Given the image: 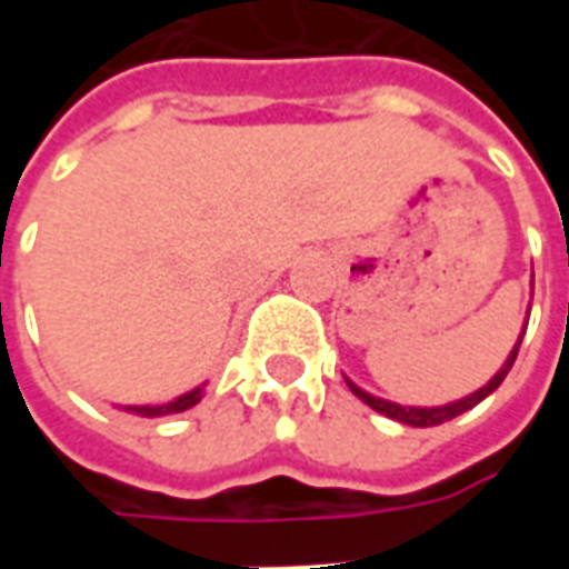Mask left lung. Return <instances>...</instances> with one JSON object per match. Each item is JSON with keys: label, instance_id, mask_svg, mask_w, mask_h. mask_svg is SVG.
<instances>
[{"label": "left lung", "instance_id": "left-lung-1", "mask_svg": "<svg viewBox=\"0 0 569 569\" xmlns=\"http://www.w3.org/2000/svg\"><path fill=\"white\" fill-rule=\"evenodd\" d=\"M521 338H525V332H521ZM521 338H518V345L512 347V353L506 357V362H502V369L490 378L481 390H476L472 396H463V399H457V402H448V406H439V408H415V406H396V402H387V399H378V396L366 393V390H359L357 383L347 381V387L353 390V396H359L362 402L369 408H375L378 415H383V418H393L399 420V423H408V427H439V423H445V420H453L457 415H463V411H469V408H476L481 399H488L497 387L502 383V378L509 375V369H512L515 357H518V347H521Z\"/></svg>", "mask_w": 569, "mask_h": 569}]
</instances>
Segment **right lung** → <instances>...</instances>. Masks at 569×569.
I'll use <instances>...</instances> for the list:
<instances>
[{"label": "right lung", "mask_w": 569, "mask_h": 569, "mask_svg": "<svg viewBox=\"0 0 569 569\" xmlns=\"http://www.w3.org/2000/svg\"><path fill=\"white\" fill-rule=\"evenodd\" d=\"M200 396H203V383L188 390V393L176 396L173 402H163V406H124V411L137 415V418H163V415H179V411H188L191 406H198Z\"/></svg>", "instance_id": "obj_1"}]
</instances>
